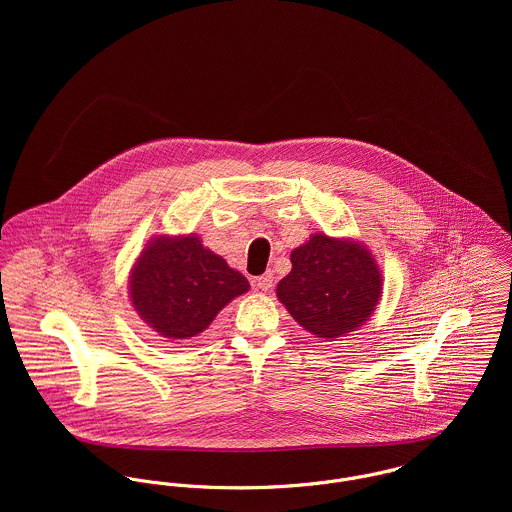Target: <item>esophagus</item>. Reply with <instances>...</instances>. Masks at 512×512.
Returning a JSON list of instances; mask_svg holds the SVG:
<instances>
[{"label": "esophagus", "mask_w": 512, "mask_h": 512, "mask_svg": "<svg viewBox=\"0 0 512 512\" xmlns=\"http://www.w3.org/2000/svg\"><path fill=\"white\" fill-rule=\"evenodd\" d=\"M272 286H274V276L270 272L260 276V278H256V288L260 292H268V290H272Z\"/></svg>", "instance_id": "1"}]
</instances>
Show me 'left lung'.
<instances>
[{
	"label": "left lung",
	"mask_w": 512,
	"mask_h": 512,
	"mask_svg": "<svg viewBox=\"0 0 512 512\" xmlns=\"http://www.w3.org/2000/svg\"><path fill=\"white\" fill-rule=\"evenodd\" d=\"M278 299L311 335L335 341L365 325L382 295V274L365 244L325 232L292 252Z\"/></svg>",
	"instance_id": "obj_1"
}]
</instances>
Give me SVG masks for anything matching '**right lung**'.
<instances>
[{"instance_id":"right-lung-1","label":"right lung","mask_w":512,"mask_h":512,"mask_svg":"<svg viewBox=\"0 0 512 512\" xmlns=\"http://www.w3.org/2000/svg\"><path fill=\"white\" fill-rule=\"evenodd\" d=\"M248 290V280L197 234L151 238L130 276L134 309L165 339L197 337Z\"/></svg>"}]
</instances>
